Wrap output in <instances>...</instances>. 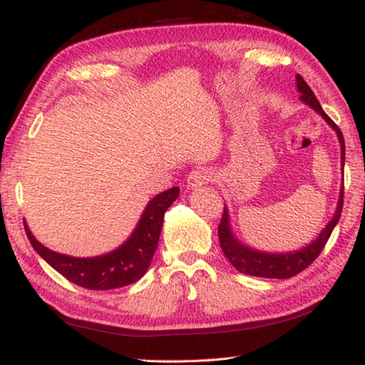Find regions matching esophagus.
<instances>
[{
	"label": "esophagus",
	"mask_w": 365,
	"mask_h": 365,
	"mask_svg": "<svg viewBox=\"0 0 365 365\" xmlns=\"http://www.w3.org/2000/svg\"><path fill=\"white\" fill-rule=\"evenodd\" d=\"M212 173L208 169H196L190 173L187 178V187L188 190H197L200 187H204L208 182L212 180Z\"/></svg>",
	"instance_id": "esophagus-1"
}]
</instances>
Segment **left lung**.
Wrapping results in <instances>:
<instances>
[{
  "label": "left lung",
  "instance_id": "left-lung-1",
  "mask_svg": "<svg viewBox=\"0 0 365 365\" xmlns=\"http://www.w3.org/2000/svg\"><path fill=\"white\" fill-rule=\"evenodd\" d=\"M297 88L299 92V98L302 103L311 106L315 113H319L322 118L328 122V125L336 131L340 143V165L342 169L345 166V141L344 135L340 128L331 120L329 115L323 111L319 100L315 98V94L312 89L307 86V83L302 80L301 75H297ZM344 207V183L339 192V200L334 216L331 221L324 226V229L320 232L319 237L312 240L307 246L298 251L290 252H263L259 250H254L243 245L240 240L234 235L230 227V216L227 212V207H224V213L218 227L220 235V245L224 255L229 259L232 267L238 269L240 273L250 274V276H259V277H269V279H289L292 276H297L302 269H306L311 263L319 257L320 252L323 251L324 245L329 240L332 230H334L336 224L340 220V213H342Z\"/></svg>",
  "mask_w": 365,
  "mask_h": 365
}]
</instances>
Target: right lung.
<instances>
[{
    "instance_id": "1",
    "label": "right lung",
    "mask_w": 365,
    "mask_h": 365,
    "mask_svg": "<svg viewBox=\"0 0 365 365\" xmlns=\"http://www.w3.org/2000/svg\"><path fill=\"white\" fill-rule=\"evenodd\" d=\"M178 192L180 190L173 187L155 196L144 208L136 229L127 242L118 250L97 257H72L54 252L37 242L26 221L23 224L34 251L68 281L89 290L119 289L139 281L145 274L157 251L165 213L178 197Z\"/></svg>"
}]
</instances>
